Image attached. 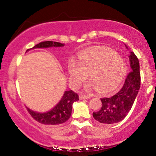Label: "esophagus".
I'll return each instance as SVG.
<instances>
[{
    "mask_svg": "<svg viewBox=\"0 0 156 156\" xmlns=\"http://www.w3.org/2000/svg\"><path fill=\"white\" fill-rule=\"evenodd\" d=\"M80 100H84V99H89L90 98V97L88 95H85V94H80L79 95Z\"/></svg>",
    "mask_w": 156,
    "mask_h": 156,
    "instance_id": "1",
    "label": "esophagus"
}]
</instances>
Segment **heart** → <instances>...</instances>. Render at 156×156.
I'll use <instances>...</instances> for the list:
<instances>
[{
	"label": "heart",
	"instance_id": "heart-1",
	"mask_svg": "<svg viewBox=\"0 0 156 156\" xmlns=\"http://www.w3.org/2000/svg\"><path fill=\"white\" fill-rule=\"evenodd\" d=\"M68 71L75 84L84 81L89 75L96 89L106 94L121 84L126 74V64L112 50L99 47L83 52L78 62L70 61Z\"/></svg>",
	"mask_w": 156,
	"mask_h": 156
}]
</instances>
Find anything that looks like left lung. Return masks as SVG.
<instances>
[{
    "instance_id": "1",
    "label": "left lung",
    "mask_w": 156,
    "mask_h": 156,
    "mask_svg": "<svg viewBox=\"0 0 156 156\" xmlns=\"http://www.w3.org/2000/svg\"><path fill=\"white\" fill-rule=\"evenodd\" d=\"M132 71L127 75L120 90L111 97L101 98L102 107L93 113L94 119L103 124H115L123 120L133 106L140 87V72L138 58L133 52L128 55Z\"/></svg>"
}]
</instances>
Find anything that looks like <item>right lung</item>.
I'll list each match as a JSON object with an SVG mask.
<instances>
[{
	"instance_id": "add662e5",
	"label": "right lung",
	"mask_w": 156,
	"mask_h": 156,
	"mask_svg": "<svg viewBox=\"0 0 156 156\" xmlns=\"http://www.w3.org/2000/svg\"><path fill=\"white\" fill-rule=\"evenodd\" d=\"M63 44L59 42L45 41L40 42L32 48H44L50 47H62ZM79 100L77 93L73 90H67L64 94L63 97L61 99L57 105L50 111L45 113H37L27 108L28 112L31 117L39 123L48 125H56L62 124L66 122L72 115V104L74 102Z\"/></svg>"
}]
</instances>
